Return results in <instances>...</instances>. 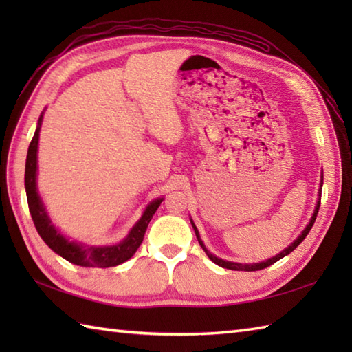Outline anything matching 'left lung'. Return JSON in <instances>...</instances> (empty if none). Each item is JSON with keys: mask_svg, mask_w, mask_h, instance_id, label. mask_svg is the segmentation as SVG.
Returning a JSON list of instances; mask_svg holds the SVG:
<instances>
[{"mask_svg": "<svg viewBox=\"0 0 352 352\" xmlns=\"http://www.w3.org/2000/svg\"><path fill=\"white\" fill-rule=\"evenodd\" d=\"M322 184H324V172L322 174H320V188H319V195H318V203H316V207H315V212H313V216L310 218V221H309V223H307V227H305L304 230H302V233L296 237V241H294L292 242L287 248H284L280 254H276L275 257H271V258H267V260H265V261H260V263H250V265H243V263H236V261H228V260H223V258H219V257H216L214 254H212L210 251H208L207 248H206V245H204V242L201 241V237H199V231H198V228H197V226L195 223H193V221L190 219V223H192V227H193V231H195V234H197V239H198V242H199V245H201V248H203L204 251H206V254L208 256V258H210L213 263H216L218 266H221V267H226V269H231V271H260V269H265V267H267V266H271V265H274L275 261H278L280 258H283V257H286L287 254H290L292 251H294L298 245H300L304 239H305V236L309 234V231L311 230V227H313V223H315V221H316V216H318V212H319V206H320V192H322Z\"/></svg>", "mask_w": 352, "mask_h": 352, "instance_id": "1", "label": "left lung"}]
</instances>
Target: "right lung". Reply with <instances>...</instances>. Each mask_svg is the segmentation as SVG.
<instances>
[{"instance_id": "add662e5", "label": "right lung", "mask_w": 352, "mask_h": 352, "mask_svg": "<svg viewBox=\"0 0 352 352\" xmlns=\"http://www.w3.org/2000/svg\"><path fill=\"white\" fill-rule=\"evenodd\" d=\"M43 119V111L37 121V126L34 136L30 142L27 162H25V192L30 214H32L34 227L37 233L43 239L50 248L65 260L71 261L72 265L85 266V267H110L124 263L133 257V254L138 251L142 241H144L145 231L148 228L149 221L153 219L157 208L162 204L163 198H157L151 201L145 208L144 214L140 219L134 223V227L130 230V233L124 237L121 242L115 245H86L77 241H69L58 231L54 223L51 222L47 213V208L43 206V201L37 192V145H39V131Z\"/></svg>"}]
</instances>
